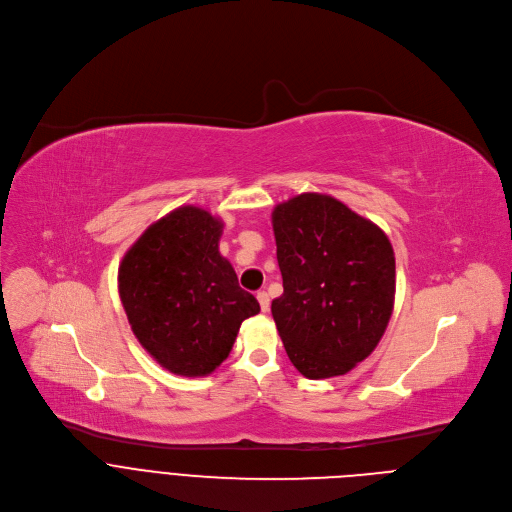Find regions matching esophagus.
Here are the masks:
<instances>
[{
    "label": "esophagus",
    "instance_id": "esophagus-1",
    "mask_svg": "<svg viewBox=\"0 0 512 512\" xmlns=\"http://www.w3.org/2000/svg\"><path fill=\"white\" fill-rule=\"evenodd\" d=\"M257 300H259L261 312H267V310H269V296H267V291H259V294H257Z\"/></svg>",
    "mask_w": 512,
    "mask_h": 512
}]
</instances>
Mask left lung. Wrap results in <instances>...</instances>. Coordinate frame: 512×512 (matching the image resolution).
<instances>
[{"label":"left lung","mask_w":512,"mask_h":512,"mask_svg":"<svg viewBox=\"0 0 512 512\" xmlns=\"http://www.w3.org/2000/svg\"><path fill=\"white\" fill-rule=\"evenodd\" d=\"M283 294L271 314L308 379L346 375L383 338L395 304L387 235L340 200L306 192L273 208Z\"/></svg>","instance_id":"obj_1"}]
</instances>
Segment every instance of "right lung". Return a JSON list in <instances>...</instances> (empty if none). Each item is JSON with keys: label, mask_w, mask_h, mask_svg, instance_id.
<instances>
[{"label": "right lung", "mask_w": 512, "mask_h": 512, "mask_svg": "<svg viewBox=\"0 0 512 512\" xmlns=\"http://www.w3.org/2000/svg\"><path fill=\"white\" fill-rule=\"evenodd\" d=\"M221 235V218L180 206L145 229L119 265L131 330L174 375H210L229 356L243 320L261 310L218 251Z\"/></svg>", "instance_id": "1"}]
</instances>
